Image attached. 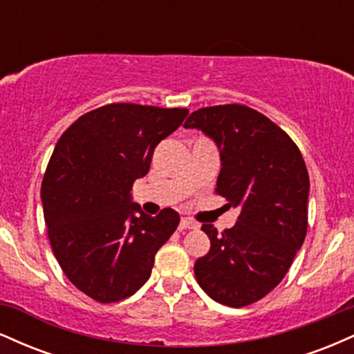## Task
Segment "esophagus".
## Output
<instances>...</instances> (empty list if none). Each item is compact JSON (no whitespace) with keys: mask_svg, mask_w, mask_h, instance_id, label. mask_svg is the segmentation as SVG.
<instances>
[{"mask_svg":"<svg viewBox=\"0 0 354 354\" xmlns=\"http://www.w3.org/2000/svg\"><path fill=\"white\" fill-rule=\"evenodd\" d=\"M198 223H194V221H191V219H188V218H183L181 221H180V230L183 231V230H198Z\"/></svg>","mask_w":354,"mask_h":354,"instance_id":"1","label":"esophagus"}]
</instances>
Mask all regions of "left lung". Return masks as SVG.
<instances>
[{
    "label": "left lung",
    "mask_w": 354,
    "mask_h": 354,
    "mask_svg": "<svg viewBox=\"0 0 354 354\" xmlns=\"http://www.w3.org/2000/svg\"><path fill=\"white\" fill-rule=\"evenodd\" d=\"M185 128L214 141L221 169L216 193L239 208L233 228L203 225L211 248L194 276L214 301L241 308L278 286L308 230L310 178L298 146L265 115L243 104L201 108Z\"/></svg>",
    "instance_id": "1"
}]
</instances>
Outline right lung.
I'll use <instances>...</instances> for the list:
<instances>
[{"label": "right lung", "instance_id": "right-lung-1", "mask_svg": "<svg viewBox=\"0 0 354 354\" xmlns=\"http://www.w3.org/2000/svg\"><path fill=\"white\" fill-rule=\"evenodd\" d=\"M185 108L115 103L86 113L55 146L41 185L48 236L68 279L100 303L135 295L180 214L133 203L158 143L180 128Z\"/></svg>", "mask_w": 354, "mask_h": 354}]
</instances>
